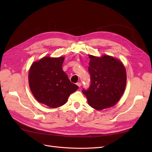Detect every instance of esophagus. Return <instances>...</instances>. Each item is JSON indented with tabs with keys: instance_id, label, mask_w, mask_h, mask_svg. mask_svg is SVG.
Returning a JSON list of instances; mask_svg holds the SVG:
<instances>
[{
	"instance_id": "esophagus-1",
	"label": "esophagus",
	"mask_w": 152,
	"mask_h": 152,
	"mask_svg": "<svg viewBox=\"0 0 152 152\" xmlns=\"http://www.w3.org/2000/svg\"><path fill=\"white\" fill-rule=\"evenodd\" d=\"M76 84H77V86L78 87H81V86H82V83H77Z\"/></svg>"
}]
</instances>
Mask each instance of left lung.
I'll return each mask as SVG.
<instances>
[{
    "label": "left lung",
    "instance_id": "1",
    "mask_svg": "<svg viewBox=\"0 0 152 152\" xmlns=\"http://www.w3.org/2000/svg\"><path fill=\"white\" fill-rule=\"evenodd\" d=\"M88 71L91 84L82 91L89 105L102 110L114 106L121 99L126 85V71L121 61L109 55L97 57L89 55Z\"/></svg>",
    "mask_w": 152,
    "mask_h": 152
}]
</instances>
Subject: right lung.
I'll list each match as a JSON object with an SVG mask.
<instances>
[{
	"mask_svg": "<svg viewBox=\"0 0 152 152\" xmlns=\"http://www.w3.org/2000/svg\"><path fill=\"white\" fill-rule=\"evenodd\" d=\"M64 57H44L34 62L29 71V85L35 99L50 108L65 104L79 87L71 83L62 69Z\"/></svg>",
	"mask_w": 152,
	"mask_h": 152,
	"instance_id": "obj_1",
	"label": "right lung"
}]
</instances>
